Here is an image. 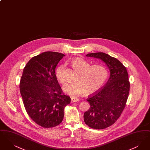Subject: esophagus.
I'll list each match as a JSON object with an SVG mask.
<instances>
[{
	"label": "esophagus",
	"mask_w": 150,
	"mask_h": 150,
	"mask_svg": "<svg viewBox=\"0 0 150 150\" xmlns=\"http://www.w3.org/2000/svg\"><path fill=\"white\" fill-rule=\"evenodd\" d=\"M71 102H79V100L78 98H77L71 97Z\"/></svg>",
	"instance_id": "34e87169"
}]
</instances>
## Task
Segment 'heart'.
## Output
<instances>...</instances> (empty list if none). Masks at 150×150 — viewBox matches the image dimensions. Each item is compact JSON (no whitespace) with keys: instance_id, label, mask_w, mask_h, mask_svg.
<instances>
[{"instance_id":"b5f03b06","label":"heart","mask_w":150,"mask_h":150,"mask_svg":"<svg viewBox=\"0 0 150 150\" xmlns=\"http://www.w3.org/2000/svg\"><path fill=\"white\" fill-rule=\"evenodd\" d=\"M71 64L79 71L76 80L66 83L62 89L64 93L72 97H77L84 92L87 95L92 94L104 84L108 78L107 69L102 64L90 65L85 59L79 57L74 59ZM64 69V65H59L55 73L56 78L61 83L65 81Z\"/></svg>"}]
</instances>
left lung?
I'll list each match as a JSON object with an SVG mask.
<instances>
[{
    "mask_svg": "<svg viewBox=\"0 0 150 150\" xmlns=\"http://www.w3.org/2000/svg\"><path fill=\"white\" fill-rule=\"evenodd\" d=\"M86 56L105 62L110 76L105 86L87 99L90 108L84 114V120L90 128H106L114 124L125 107L130 90L128 74L118 59L105 53H91Z\"/></svg>",
    "mask_w": 150,
    "mask_h": 150,
    "instance_id": "1",
    "label": "left lung"
}]
</instances>
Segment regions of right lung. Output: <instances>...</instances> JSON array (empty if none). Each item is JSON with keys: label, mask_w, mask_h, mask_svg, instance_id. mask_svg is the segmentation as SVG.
Here are the masks:
<instances>
[{"label": "right lung", "mask_w": 150, "mask_h": 150, "mask_svg": "<svg viewBox=\"0 0 150 150\" xmlns=\"http://www.w3.org/2000/svg\"><path fill=\"white\" fill-rule=\"evenodd\" d=\"M64 54L45 52L33 57L23 69L20 88L25 108L30 118L43 128L59 125L64 107L71 102L63 94L55 75L58 63Z\"/></svg>", "instance_id": "right-lung-1"}]
</instances>
